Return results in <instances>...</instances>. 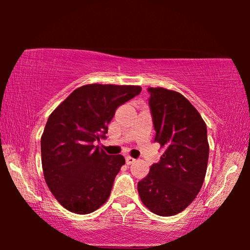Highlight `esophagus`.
<instances>
[{
	"label": "esophagus",
	"mask_w": 250,
	"mask_h": 250,
	"mask_svg": "<svg viewBox=\"0 0 250 250\" xmlns=\"http://www.w3.org/2000/svg\"><path fill=\"white\" fill-rule=\"evenodd\" d=\"M125 160H126V164H127V165H131V164H133V163L135 162V159L132 158V157H129V156L126 157Z\"/></svg>",
	"instance_id": "obj_1"
}]
</instances>
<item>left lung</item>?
Here are the masks:
<instances>
[{
  "instance_id": "8db88e82",
  "label": "left lung",
  "mask_w": 250,
  "mask_h": 250,
  "mask_svg": "<svg viewBox=\"0 0 250 250\" xmlns=\"http://www.w3.org/2000/svg\"><path fill=\"white\" fill-rule=\"evenodd\" d=\"M155 141L164 149L160 162L138 183L143 205L159 216H173L197 197L206 176L207 127L196 108L179 92L149 87Z\"/></svg>"
}]
</instances>
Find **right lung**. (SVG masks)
I'll return each instance as SVG.
<instances>
[{
	"label": "right lung",
	"mask_w": 250,
	"mask_h": 250,
	"mask_svg": "<svg viewBox=\"0 0 250 250\" xmlns=\"http://www.w3.org/2000/svg\"><path fill=\"white\" fill-rule=\"evenodd\" d=\"M141 90L139 85H83L49 116L41 138L43 174L67 210L90 214L108 200L125 158L107 155L93 142L105 138L116 109Z\"/></svg>",
	"instance_id": "obj_1"
}]
</instances>
